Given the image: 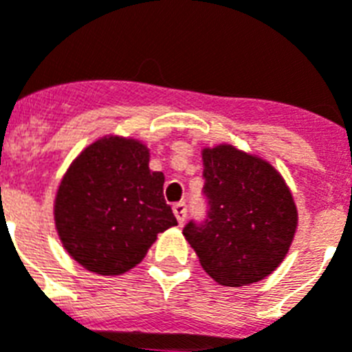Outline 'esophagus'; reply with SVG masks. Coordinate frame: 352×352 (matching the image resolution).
<instances>
[{"instance_id":"34e87169","label":"esophagus","mask_w":352,"mask_h":352,"mask_svg":"<svg viewBox=\"0 0 352 352\" xmlns=\"http://www.w3.org/2000/svg\"><path fill=\"white\" fill-rule=\"evenodd\" d=\"M173 212H174V216H176V219H178V223L182 225L183 221H185V217H187V205L185 203H176L173 207Z\"/></svg>"}]
</instances>
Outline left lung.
<instances>
[{
	"mask_svg": "<svg viewBox=\"0 0 352 352\" xmlns=\"http://www.w3.org/2000/svg\"><path fill=\"white\" fill-rule=\"evenodd\" d=\"M201 155L207 219L188 221L183 235L216 283H259L292 246L298 219L292 192L268 162L234 145H216Z\"/></svg>",
	"mask_w": 352,
	"mask_h": 352,
	"instance_id": "8db88e82",
	"label": "left lung"
}]
</instances>
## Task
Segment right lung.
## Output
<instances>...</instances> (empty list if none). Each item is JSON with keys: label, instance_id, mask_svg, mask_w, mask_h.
Segmentation results:
<instances>
[{"label": "right lung", "instance_id": "obj_1", "mask_svg": "<svg viewBox=\"0 0 352 352\" xmlns=\"http://www.w3.org/2000/svg\"><path fill=\"white\" fill-rule=\"evenodd\" d=\"M164 173L135 138L104 136L74 160L57 188L55 228L80 266L98 275L135 268L160 232L178 225L164 197Z\"/></svg>", "mask_w": 352, "mask_h": 352}]
</instances>
